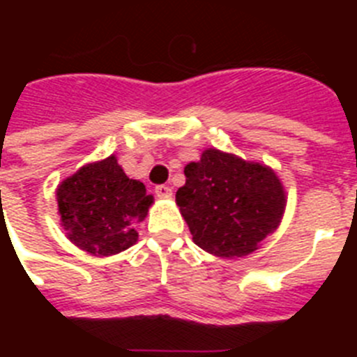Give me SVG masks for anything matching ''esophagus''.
<instances>
[{
  "label": "esophagus",
  "mask_w": 357,
  "mask_h": 357,
  "mask_svg": "<svg viewBox=\"0 0 357 357\" xmlns=\"http://www.w3.org/2000/svg\"><path fill=\"white\" fill-rule=\"evenodd\" d=\"M155 193H157V197L168 198V197H172V188H169V185H166V184L155 185Z\"/></svg>",
  "instance_id": "1"
}]
</instances>
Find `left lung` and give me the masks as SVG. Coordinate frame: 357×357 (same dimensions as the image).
<instances>
[{
  "instance_id": "8db88e82",
  "label": "left lung",
  "mask_w": 357,
  "mask_h": 357,
  "mask_svg": "<svg viewBox=\"0 0 357 357\" xmlns=\"http://www.w3.org/2000/svg\"><path fill=\"white\" fill-rule=\"evenodd\" d=\"M175 198L193 241L218 257H241L279 227L286 197L275 173L209 148L185 166Z\"/></svg>"
}]
</instances>
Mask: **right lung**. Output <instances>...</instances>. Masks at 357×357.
Instances as JSON below:
<instances>
[{
  "label": "right lung",
  "instance_id": "add662e5",
  "mask_svg": "<svg viewBox=\"0 0 357 357\" xmlns=\"http://www.w3.org/2000/svg\"><path fill=\"white\" fill-rule=\"evenodd\" d=\"M59 213L77 247L94 255H112L135 245L153 198L143 182L128 178L114 155L87 164L56 189Z\"/></svg>",
  "mask_w": 357,
  "mask_h": 357
}]
</instances>
